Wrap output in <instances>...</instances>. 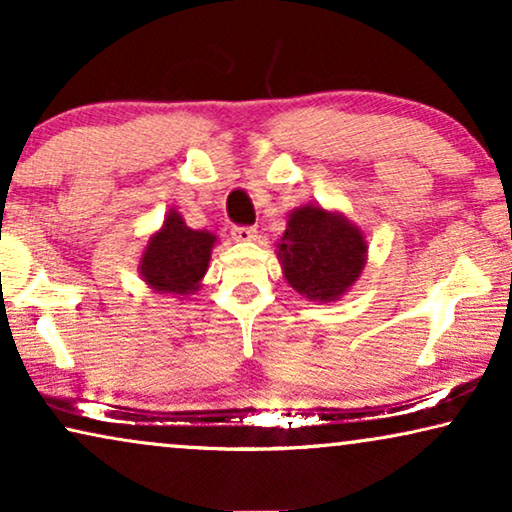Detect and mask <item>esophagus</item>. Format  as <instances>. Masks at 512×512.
I'll return each instance as SVG.
<instances>
[{
  "label": "esophagus",
  "mask_w": 512,
  "mask_h": 512,
  "mask_svg": "<svg viewBox=\"0 0 512 512\" xmlns=\"http://www.w3.org/2000/svg\"><path fill=\"white\" fill-rule=\"evenodd\" d=\"M258 237V230L251 226H235L233 228V240L235 242H254Z\"/></svg>",
  "instance_id": "34e87169"
}]
</instances>
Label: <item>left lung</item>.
I'll return each instance as SVG.
<instances>
[{
  "label": "left lung",
  "instance_id": "left-lung-1",
  "mask_svg": "<svg viewBox=\"0 0 512 512\" xmlns=\"http://www.w3.org/2000/svg\"><path fill=\"white\" fill-rule=\"evenodd\" d=\"M368 244L340 212L319 205L293 209L277 244L284 277L300 296L331 303L352 289L366 265Z\"/></svg>",
  "mask_w": 512,
  "mask_h": 512
}]
</instances>
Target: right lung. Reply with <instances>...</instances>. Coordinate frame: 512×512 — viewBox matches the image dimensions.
I'll list each match as a JSON object with an SVG mask.
<instances>
[{
	"instance_id": "1",
	"label": "right lung",
	"mask_w": 512,
	"mask_h": 512,
	"mask_svg": "<svg viewBox=\"0 0 512 512\" xmlns=\"http://www.w3.org/2000/svg\"><path fill=\"white\" fill-rule=\"evenodd\" d=\"M216 235L186 226L177 209H170L163 228L149 237L139 258V275L153 291L188 296L198 291L209 268Z\"/></svg>"
}]
</instances>
